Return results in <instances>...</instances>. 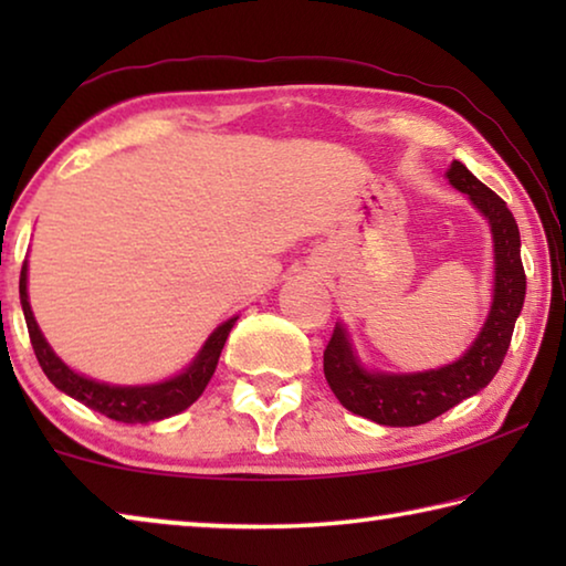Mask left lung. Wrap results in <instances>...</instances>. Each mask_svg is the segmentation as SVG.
Listing matches in <instances>:
<instances>
[{
	"instance_id": "left-lung-1",
	"label": "left lung",
	"mask_w": 566,
	"mask_h": 566,
	"mask_svg": "<svg viewBox=\"0 0 566 566\" xmlns=\"http://www.w3.org/2000/svg\"><path fill=\"white\" fill-rule=\"evenodd\" d=\"M452 187L472 199V205L490 219L494 239V300L490 317L464 357L447 367L417 371V375H387L367 371L342 324L332 332L324 349V377L334 397L354 415L385 427H417L444 415L459 401L484 389L500 371L504 354L510 349L514 322L520 317L526 274L520 254V227L500 195L482 185L462 161L447 169Z\"/></svg>"
}]
</instances>
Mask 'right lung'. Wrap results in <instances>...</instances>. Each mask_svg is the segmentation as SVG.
<instances>
[{"mask_svg": "<svg viewBox=\"0 0 566 566\" xmlns=\"http://www.w3.org/2000/svg\"><path fill=\"white\" fill-rule=\"evenodd\" d=\"M19 300H22L27 329H30L36 361H40L46 379H50L56 389H62L64 395L82 401L84 407L99 411V415L114 421H124V424H149V421L175 417L189 405H195V401L202 397L209 379H212L219 354H222L229 332H232L237 322L234 317L219 324L212 332V337L205 342L202 352L197 354L195 361H191L181 375L167 381H159V385L114 387L76 375V371H72L60 357H56L50 344H46L42 329L36 327L30 300H27V262L22 266V276H19Z\"/></svg>", "mask_w": 566, "mask_h": 566, "instance_id": "1", "label": "right lung"}]
</instances>
